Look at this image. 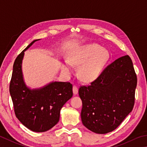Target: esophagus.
Returning a JSON list of instances; mask_svg holds the SVG:
<instances>
[{
    "instance_id": "1",
    "label": "esophagus",
    "mask_w": 147,
    "mask_h": 147,
    "mask_svg": "<svg viewBox=\"0 0 147 147\" xmlns=\"http://www.w3.org/2000/svg\"><path fill=\"white\" fill-rule=\"evenodd\" d=\"M73 94L74 95H76L77 94H78V87L75 86V85H74L73 87Z\"/></svg>"
}]
</instances>
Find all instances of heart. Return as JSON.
Returning a JSON list of instances; mask_svg holds the SVG:
<instances>
[{"label": "heart", "instance_id": "obj_1", "mask_svg": "<svg viewBox=\"0 0 147 147\" xmlns=\"http://www.w3.org/2000/svg\"><path fill=\"white\" fill-rule=\"evenodd\" d=\"M109 59V53L96 44L79 47L69 53L67 61L61 65V70L65 75H70L72 65H80L78 76L82 81L91 82L100 76Z\"/></svg>", "mask_w": 147, "mask_h": 147}]
</instances>
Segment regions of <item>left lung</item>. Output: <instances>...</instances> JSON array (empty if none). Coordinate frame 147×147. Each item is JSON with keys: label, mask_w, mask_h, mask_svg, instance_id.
<instances>
[{"label": "left lung", "mask_w": 147, "mask_h": 147, "mask_svg": "<svg viewBox=\"0 0 147 147\" xmlns=\"http://www.w3.org/2000/svg\"><path fill=\"white\" fill-rule=\"evenodd\" d=\"M137 76L128 55L116 60L89 86L79 89L83 125L96 134L113 131L132 111Z\"/></svg>", "instance_id": "1"}]
</instances>
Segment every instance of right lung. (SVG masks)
I'll use <instances>...</instances> for the list:
<instances>
[{
    "label": "right lung",
    "mask_w": 147,
    "mask_h": 147,
    "mask_svg": "<svg viewBox=\"0 0 147 147\" xmlns=\"http://www.w3.org/2000/svg\"><path fill=\"white\" fill-rule=\"evenodd\" d=\"M39 40L29 44L15 59L9 92L18 119L32 131L43 132L59 121L61 109L73 93L69 82L53 81L36 89L26 84L22 67L24 52Z\"/></svg>",
    "instance_id": "right-lung-1"
}]
</instances>
